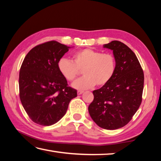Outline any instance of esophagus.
<instances>
[{
	"instance_id": "34e87169",
	"label": "esophagus",
	"mask_w": 161,
	"mask_h": 161,
	"mask_svg": "<svg viewBox=\"0 0 161 161\" xmlns=\"http://www.w3.org/2000/svg\"><path fill=\"white\" fill-rule=\"evenodd\" d=\"M84 92V91H82V90H79V91H77V94L78 95H80V94H81Z\"/></svg>"
}]
</instances>
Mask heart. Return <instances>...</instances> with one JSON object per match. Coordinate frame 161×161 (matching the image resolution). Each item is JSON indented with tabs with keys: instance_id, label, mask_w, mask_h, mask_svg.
Returning a JSON list of instances; mask_svg holds the SVG:
<instances>
[{
	"instance_id": "b5f03b06",
	"label": "heart",
	"mask_w": 161,
	"mask_h": 161,
	"mask_svg": "<svg viewBox=\"0 0 161 161\" xmlns=\"http://www.w3.org/2000/svg\"><path fill=\"white\" fill-rule=\"evenodd\" d=\"M58 69L60 75L68 81H73L83 69L82 78L76 81L73 87L77 89H87L96 84H107L115 74L116 59L112 54L83 49L72 55V61L62 58L58 62Z\"/></svg>"
}]
</instances>
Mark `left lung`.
Returning a JSON list of instances; mask_svg holds the SVG:
<instances>
[{"label": "left lung", "instance_id": "obj_1", "mask_svg": "<svg viewBox=\"0 0 161 161\" xmlns=\"http://www.w3.org/2000/svg\"><path fill=\"white\" fill-rule=\"evenodd\" d=\"M103 47L113 50L116 72L107 84L93 91L88 109L99 127L115 130L126 126L139 108L144 75L135 53L123 42L114 40Z\"/></svg>", "mask_w": 161, "mask_h": 161}]
</instances>
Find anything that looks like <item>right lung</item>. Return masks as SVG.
<instances>
[{
	"instance_id": "1",
	"label": "right lung",
	"mask_w": 161,
	"mask_h": 161,
	"mask_svg": "<svg viewBox=\"0 0 161 161\" xmlns=\"http://www.w3.org/2000/svg\"><path fill=\"white\" fill-rule=\"evenodd\" d=\"M69 47L54 40L35 46L27 54L19 74L22 105L32 121L51 126L66 114L77 90L68 86L58 62Z\"/></svg>"
}]
</instances>
